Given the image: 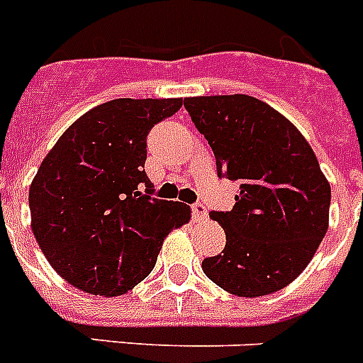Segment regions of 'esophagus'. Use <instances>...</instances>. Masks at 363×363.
Instances as JSON below:
<instances>
[{
  "label": "esophagus",
  "mask_w": 363,
  "mask_h": 363,
  "mask_svg": "<svg viewBox=\"0 0 363 363\" xmlns=\"http://www.w3.org/2000/svg\"><path fill=\"white\" fill-rule=\"evenodd\" d=\"M191 216H194V222H203V220H207V216H208L207 207H205L203 203H196V205H191Z\"/></svg>",
  "instance_id": "1"
}]
</instances>
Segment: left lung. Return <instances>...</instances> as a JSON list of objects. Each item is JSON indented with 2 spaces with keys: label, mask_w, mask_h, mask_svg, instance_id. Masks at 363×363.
Masks as SVG:
<instances>
[{
  "label": "left lung",
  "mask_w": 363,
  "mask_h": 363,
  "mask_svg": "<svg viewBox=\"0 0 363 363\" xmlns=\"http://www.w3.org/2000/svg\"><path fill=\"white\" fill-rule=\"evenodd\" d=\"M184 108L212 147L218 175L240 184L231 211L211 212L225 248L203 259V272L246 298L287 287L328 229L330 182L313 149L287 117L253 96H188Z\"/></svg>",
  "instance_id": "1"
}]
</instances>
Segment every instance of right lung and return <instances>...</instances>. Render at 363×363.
I'll return each mask as SVG.
<instances>
[{
	"mask_svg": "<svg viewBox=\"0 0 363 363\" xmlns=\"http://www.w3.org/2000/svg\"><path fill=\"white\" fill-rule=\"evenodd\" d=\"M182 99H115L63 132L31 186V229L72 287L121 296L151 274L164 238L190 222L181 201L152 197L147 134Z\"/></svg>",
	"mask_w": 363,
	"mask_h": 363,
	"instance_id": "obj_1",
	"label": "right lung"
}]
</instances>
